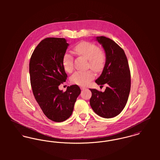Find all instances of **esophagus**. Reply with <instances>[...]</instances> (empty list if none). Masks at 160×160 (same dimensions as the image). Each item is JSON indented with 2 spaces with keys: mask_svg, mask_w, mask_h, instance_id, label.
Wrapping results in <instances>:
<instances>
[{
  "mask_svg": "<svg viewBox=\"0 0 160 160\" xmlns=\"http://www.w3.org/2000/svg\"><path fill=\"white\" fill-rule=\"evenodd\" d=\"M87 88H86V87H81V90H85V89H86Z\"/></svg>",
  "mask_w": 160,
  "mask_h": 160,
  "instance_id": "obj_1",
  "label": "esophagus"
}]
</instances>
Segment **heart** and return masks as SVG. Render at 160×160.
Masks as SVG:
<instances>
[{"label": "heart", "mask_w": 160, "mask_h": 160, "mask_svg": "<svg viewBox=\"0 0 160 160\" xmlns=\"http://www.w3.org/2000/svg\"><path fill=\"white\" fill-rule=\"evenodd\" d=\"M74 52L83 56L89 60V67L93 71L98 72L104 68L106 63L105 52L99 47L89 41H83L74 47ZM63 68L68 72H71L74 69V60L72 56L69 53H65L62 58ZM95 74L91 70L86 71H78L74 72L70 78L72 83L84 86L88 84L94 78Z\"/></svg>", "instance_id": "heart-1"}]
</instances>
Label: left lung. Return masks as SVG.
Masks as SVG:
<instances>
[{
    "instance_id": "obj_1",
    "label": "left lung",
    "mask_w": 160,
    "mask_h": 160,
    "mask_svg": "<svg viewBox=\"0 0 160 160\" xmlns=\"http://www.w3.org/2000/svg\"><path fill=\"white\" fill-rule=\"evenodd\" d=\"M106 53L102 73L95 81L98 85L106 84L105 92L90 89V105L94 112L105 118L119 114L125 107L131 90V71L124 50L114 41L104 36L97 37Z\"/></svg>"
}]
</instances>
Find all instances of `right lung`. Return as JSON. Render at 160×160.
<instances>
[{"instance_id": "1", "label": "right lung", "mask_w": 160, "mask_h": 160, "mask_svg": "<svg viewBox=\"0 0 160 160\" xmlns=\"http://www.w3.org/2000/svg\"><path fill=\"white\" fill-rule=\"evenodd\" d=\"M68 45L65 38H47L36 47L29 62L30 82L35 99L44 114L55 122L70 117L81 93L78 85L68 86L65 92L58 89L67 78L62 58Z\"/></svg>"}]
</instances>
